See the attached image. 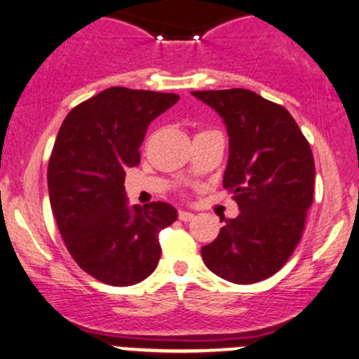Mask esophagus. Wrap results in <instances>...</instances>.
Instances as JSON below:
<instances>
[{
    "label": "esophagus",
    "instance_id": "34e87169",
    "mask_svg": "<svg viewBox=\"0 0 359 359\" xmlns=\"http://www.w3.org/2000/svg\"><path fill=\"white\" fill-rule=\"evenodd\" d=\"M192 217H194L192 212H189V211H179V219H180V221L187 222V221H191Z\"/></svg>",
    "mask_w": 359,
    "mask_h": 359
}]
</instances>
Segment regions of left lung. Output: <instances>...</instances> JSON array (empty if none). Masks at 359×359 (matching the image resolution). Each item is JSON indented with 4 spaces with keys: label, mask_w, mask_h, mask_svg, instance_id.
I'll list each match as a JSON object with an SVG mask.
<instances>
[{
    "label": "left lung",
    "mask_w": 359,
    "mask_h": 359,
    "mask_svg": "<svg viewBox=\"0 0 359 359\" xmlns=\"http://www.w3.org/2000/svg\"><path fill=\"white\" fill-rule=\"evenodd\" d=\"M192 96L224 123L229 156L222 185L240 208L201 250L205 266L233 283L269 278L285 265L302 236L314 196L311 147L285 108L253 90H194Z\"/></svg>",
    "instance_id": "1"
}]
</instances>
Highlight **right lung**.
I'll list each match as a JSON object with an SVG mask.
<instances>
[{
	"mask_svg": "<svg viewBox=\"0 0 359 359\" xmlns=\"http://www.w3.org/2000/svg\"><path fill=\"white\" fill-rule=\"evenodd\" d=\"M177 94L109 88L76 106L62 123L47 182L69 253L90 277L113 287L140 283L158 265V233L177 219L167 203L130 205L125 175L140 145Z\"/></svg>",
	"mask_w": 359,
	"mask_h": 359,
	"instance_id": "right-lung-1",
	"label": "right lung"
}]
</instances>
